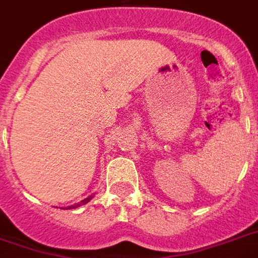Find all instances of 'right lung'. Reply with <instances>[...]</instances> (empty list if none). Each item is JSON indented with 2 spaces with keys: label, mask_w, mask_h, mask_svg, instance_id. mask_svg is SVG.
I'll list each match as a JSON object with an SVG mask.
<instances>
[{
  "label": "right lung",
  "mask_w": 258,
  "mask_h": 258,
  "mask_svg": "<svg viewBox=\"0 0 258 258\" xmlns=\"http://www.w3.org/2000/svg\"><path fill=\"white\" fill-rule=\"evenodd\" d=\"M91 198L92 197H88V198H85V200H82L81 203H78L77 205H74V207H71V208H77V207H81V205H84V204H86V203H89V201H91Z\"/></svg>",
  "instance_id": "right-lung-1"
}]
</instances>
